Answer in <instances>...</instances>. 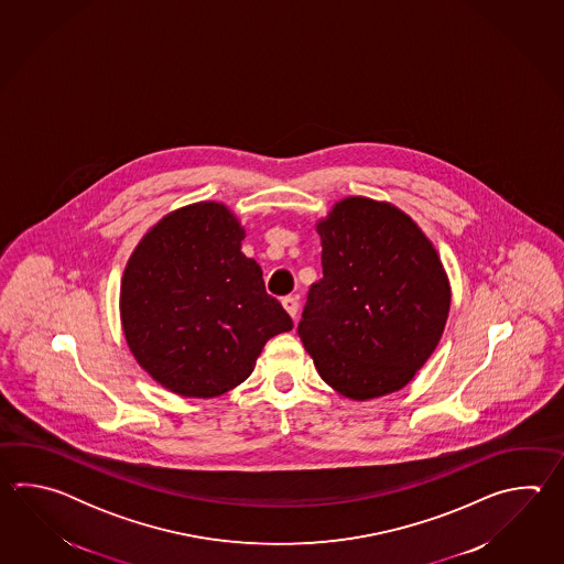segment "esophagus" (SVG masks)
I'll return each instance as SVG.
<instances>
[{
  "label": "esophagus",
  "mask_w": 564,
  "mask_h": 564,
  "mask_svg": "<svg viewBox=\"0 0 564 564\" xmlns=\"http://www.w3.org/2000/svg\"><path fill=\"white\" fill-rule=\"evenodd\" d=\"M282 306L286 308L288 314H290L292 318H296V314H299V299H296V296H284V299H282Z\"/></svg>",
  "instance_id": "34e87169"
}]
</instances>
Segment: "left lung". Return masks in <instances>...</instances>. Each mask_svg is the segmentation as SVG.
I'll return each mask as SVG.
<instances>
[{
	"mask_svg": "<svg viewBox=\"0 0 564 564\" xmlns=\"http://www.w3.org/2000/svg\"><path fill=\"white\" fill-rule=\"evenodd\" d=\"M323 280L300 340L336 393L367 401L403 389L444 335L452 288L420 226L395 205L345 197L316 224Z\"/></svg>",
	"mask_w": 564,
	"mask_h": 564,
	"instance_id": "left-lung-1",
	"label": "left lung"
}]
</instances>
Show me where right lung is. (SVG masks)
<instances>
[{
	"label": "right lung",
	"instance_id": "right-lung-1",
	"mask_svg": "<svg viewBox=\"0 0 564 564\" xmlns=\"http://www.w3.org/2000/svg\"><path fill=\"white\" fill-rule=\"evenodd\" d=\"M240 219L199 202L156 221L120 282V323L132 357L181 397L212 399L243 383L292 318L241 253Z\"/></svg>",
	"mask_w": 564,
	"mask_h": 564
}]
</instances>
